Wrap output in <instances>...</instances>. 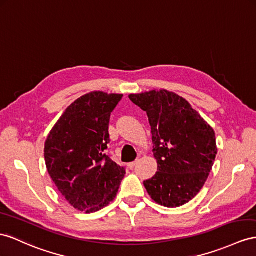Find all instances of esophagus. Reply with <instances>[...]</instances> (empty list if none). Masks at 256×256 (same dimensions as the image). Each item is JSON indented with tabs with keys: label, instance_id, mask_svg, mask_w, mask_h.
Returning a JSON list of instances; mask_svg holds the SVG:
<instances>
[{
	"label": "esophagus",
	"instance_id": "obj_1",
	"mask_svg": "<svg viewBox=\"0 0 256 256\" xmlns=\"http://www.w3.org/2000/svg\"><path fill=\"white\" fill-rule=\"evenodd\" d=\"M138 162H140V160H136V161H134V162H130V163H128V168H130V170H133V168L136 166V164H137V163H138Z\"/></svg>",
	"mask_w": 256,
	"mask_h": 256
}]
</instances>
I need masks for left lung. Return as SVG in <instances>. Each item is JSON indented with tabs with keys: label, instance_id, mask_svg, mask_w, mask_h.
Returning a JSON list of instances; mask_svg holds the SVG:
<instances>
[{
	"label": "left lung",
	"instance_id": "obj_1",
	"mask_svg": "<svg viewBox=\"0 0 256 256\" xmlns=\"http://www.w3.org/2000/svg\"><path fill=\"white\" fill-rule=\"evenodd\" d=\"M152 126L158 172L144 182L152 199L166 208L192 200L208 180L218 154L213 128L184 98L166 90L130 94Z\"/></svg>",
	"mask_w": 256,
	"mask_h": 256
}]
</instances>
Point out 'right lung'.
I'll use <instances>...</instances> for the list:
<instances>
[{"label":"right lung","instance_id":"add662e5","mask_svg":"<svg viewBox=\"0 0 256 256\" xmlns=\"http://www.w3.org/2000/svg\"><path fill=\"white\" fill-rule=\"evenodd\" d=\"M121 94L92 92L72 102L52 128L44 156L60 192L81 212L93 213L116 198L126 168L106 154L110 114Z\"/></svg>","mask_w":256,"mask_h":256}]
</instances>
